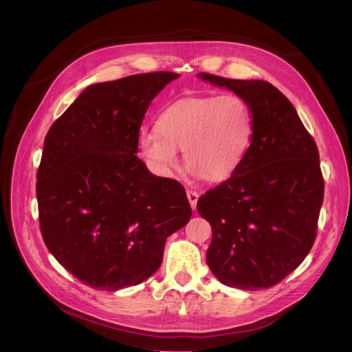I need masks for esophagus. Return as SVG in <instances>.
<instances>
[{
  "instance_id": "esophagus-1",
  "label": "esophagus",
  "mask_w": 352,
  "mask_h": 352,
  "mask_svg": "<svg viewBox=\"0 0 352 352\" xmlns=\"http://www.w3.org/2000/svg\"><path fill=\"white\" fill-rule=\"evenodd\" d=\"M187 197H188V201H190V204H191V208L195 210L197 202H198V197H199L198 192L194 191V190H187Z\"/></svg>"
}]
</instances>
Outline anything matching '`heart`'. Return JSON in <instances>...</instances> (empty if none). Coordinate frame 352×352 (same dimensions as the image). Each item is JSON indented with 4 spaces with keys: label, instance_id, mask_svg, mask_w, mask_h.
<instances>
[{
    "label": "heart",
    "instance_id": "obj_1",
    "mask_svg": "<svg viewBox=\"0 0 352 352\" xmlns=\"http://www.w3.org/2000/svg\"><path fill=\"white\" fill-rule=\"evenodd\" d=\"M157 128H142L137 151L155 175L168 178L178 165V150L191 171L215 181L227 177L244 157L252 118L243 98L188 97L162 109Z\"/></svg>",
    "mask_w": 352,
    "mask_h": 352
}]
</instances>
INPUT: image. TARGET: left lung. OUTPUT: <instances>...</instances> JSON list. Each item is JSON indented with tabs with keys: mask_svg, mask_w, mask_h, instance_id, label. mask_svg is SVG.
Masks as SVG:
<instances>
[{
	"mask_svg": "<svg viewBox=\"0 0 352 352\" xmlns=\"http://www.w3.org/2000/svg\"><path fill=\"white\" fill-rule=\"evenodd\" d=\"M198 76L243 98L252 118L243 160L198 199L197 210L212 228L207 264L228 287L270 288L304 261L316 241L324 199L317 144L272 84Z\"/></svg>",
	"mask_w": 352,
	"mask_h": 352,
	"instance_id": "left-lung-1",
	"label": "left lung"
}]
</instances>
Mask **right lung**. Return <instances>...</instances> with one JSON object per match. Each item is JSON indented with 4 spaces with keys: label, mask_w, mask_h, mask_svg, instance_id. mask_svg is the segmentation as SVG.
I'll return each mask as SVG.
<instances>
[{
    "label": "right lung",
    "mask_w": 352,
    "mask_h": 352,
    "mask_svg": "<svg viewBox=\"0 0 352 352\" xmlns=\"http://www.w3.org/2000/svg\"><path fill=\"white\" fill-rule=\"evenodd\" d=\"M178 77L157 71L89 85L45 137L36 173L41 234L55 260L91 288L145 281L166 238L191 218L181 184L137 157L148 107Z\"/></svg>",
    "instance_id": "add662e5"
}]
</instances>
